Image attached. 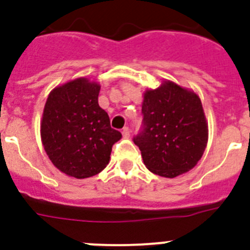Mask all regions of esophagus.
Here are the masks:
<instances>
[{"label":"esophagus","instance_id":"1","mask_svg":"<svg viewBox=\"0 0 250 250\" xmlns=\"http://www.w3.org/2000/svg\"><path fill=\"white\" fill-rule=\"evenodd\" d=\"M123 136L125 139H129L130 138V129L127 126H125L123 129Z\"/></svg>","mask_w":250,"mask_h":250}]
</instances>
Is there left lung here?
Wrapping results in <instances>:
<instances>
[{
    "label": "left lung",
    "instance_id": "left-lung-1",
    "mask_svg": "<svg viewBox=\"0 0 250 250\" xmlns=\"http://www.w3.org/2000/svg\"><path fill=\"white\" fill-rule=\"evenodd\" d=\"M143 130L134 138L151 173L175 178L193 169L204 154L208 123L199 96L163 81L146 90L141 106Z\"/></svg>",
    "mask_w": 250,
    "mask_h": 250
}]
</instances>
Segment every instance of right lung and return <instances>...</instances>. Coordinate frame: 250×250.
Wrapping results in <instances>:
<instances>
[{
  "label": "right lung",
  "instance_id": "obj_1",
  "mask_svg": "<svg viewBox=\"0 0 250 250\" xmlns=\"http://www.w3.org/2000/svg\"><path fill=\"white\" fill-rule=\"evenodd\" d=\"M100 85L86 77L55 87L41 120V140L52 164L68 176L85 179L109 164L112 145L121 132L110 126L99 106Z\"/></svg>",
  "mask_w": 250,
  "mask_h": 250
}]
</instances>
